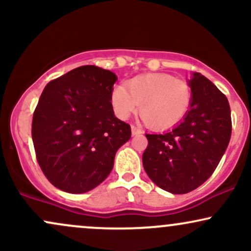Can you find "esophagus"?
Masks as SVG:
<instances>
[{"mask_svg": "<svg viewBox=\"0 0 251 251\" xmlns=\"http://www.w3.org/2000/svg\"><path fill=\"white\" fill-rule=\"evenodd\" d=\"M131 131H132V134L133 135H137V134H142L143 133V131L140 128H138V127H135L134 125H132L131 126Z\"/></svg>", "mask_w": 251, "mask_h": 251, "instance_id": "obj_1", "label": "esophagus"}]
</instances>
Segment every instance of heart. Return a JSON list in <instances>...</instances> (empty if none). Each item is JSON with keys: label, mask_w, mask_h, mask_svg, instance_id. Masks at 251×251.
Masks as SVG:
<instances>
[{"label": "heart", "mask_w": 251, "mask_h": 251, "mask_svg": "<svg viewBox=\"0 0 251 251\" xmlns=\"http://www.w3.org/2000/svg\"><path fill=\"white\" fill-rule=\"evenodd\" d=\"M192 91L184 80L170 74L150 73L128 80L112 89L111 103L120 119H127L139 105V114L150 127L165 129L185 117Z\"/></svg>", "instance_id": "obj_1"}]
</instances>
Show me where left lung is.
Here are the masks:
<instances>
[{
  "label": "left lung",
  "instance_id": "left-lung-1",
  "mask_svg": "<svg viewBox=\"0 0 251 251\" xmlns=\"http://www.w3.org/2000/svg\"><path fill=\"white\" fill-rule=\"evenodd\" d=\"M190 109L171 131L146 134L143 154L146 174L157 186L175 195L188 194L214 174L231 137V112L226 97L194 73Z\"/></svg>",
  "mask_w": 251,
  "mask_h": 251
}]
</instances>
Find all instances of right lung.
I'll return each mask as SVG.
<instances>
[{
	"label": "right lung",
	"instance_id": "right-lung-1",
	"mask_svg": "<svg viewBox=\"0 0 251 251\" xmlns=\"http://www.w3.org/2000/svg\"><path fill=\"white\" fill-rule=\"evenodd\" d=\"M117 75L81 66L43 89L34 111L31 138L43 175L57 189L83 194L102 183L131 126L114 116L111 93Z\"/></svg>",
	"mask_w": 251,
	"mask_h": 251
}]
</instances>
